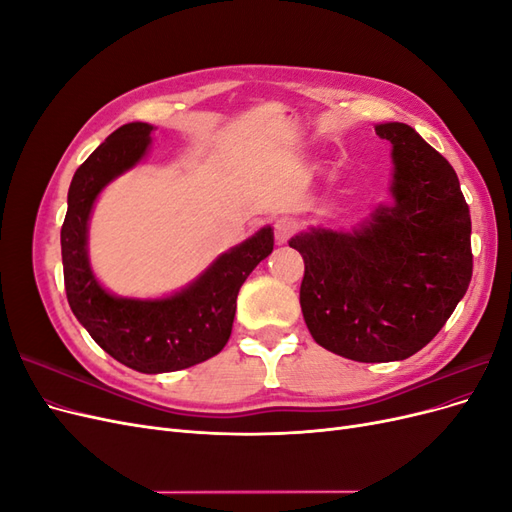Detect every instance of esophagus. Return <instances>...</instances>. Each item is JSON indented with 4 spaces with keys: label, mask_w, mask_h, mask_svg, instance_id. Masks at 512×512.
Here are the masks:
<instances>
[{
    "label": "esophagus",
    "mask_w": 512,
    "mask_h": 512,
    "mask_svg": "<svg viewBox=\"0 0 512 512\" xmlns=\"http://www.w3.org/2000/svg\"><path fill=\"white\" fill-rule=\"evenodd\" d=\"M294 232H297V222L290 220V218H282L275 222V239L277 243H286Z\"/></svg>",
    "instance_id": "1"
}]
</instances>
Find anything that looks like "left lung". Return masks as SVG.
Segmentation results:
<instances>
[{"instance_id": "left-lung-1", "label": "left lung", "mask_w": 512, "mask_h": 512, "mask_svg": "<svg viewBox=\"0 0 512 512\" xmlns=\"http://www.w3.org/2000/svg\"><path fill=\"white\" fill-rule=\"evenodd\" d=\"M393 145V207L354 232L312 228L288 243L305 262L301 309L316 342L359 363L408 359L455 312L472 280V220L453 166L406 123Z\"/></svg>"}]
</instances>
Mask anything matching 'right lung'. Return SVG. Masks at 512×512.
Masks as SVG:
<instances>
[{
	"label": "right lung",
	"mask_w": 512,
	"mask_h": 512,
	"mask_svg": "<svg viewBox=\"0 0 512 512\" xmlns=\"http://www.w3.org/2000/svg\"><path fill=\"white\" fill-rule=\"evenodd\" d=\"M151 130L149 123H126L76 168L61 226V260L72 314L91 339L126 367L164 374L203 363L226 346L239 288L273 252V230L262 228L232 247L175 297L136 301L108 294L89 269V213L104 185L145 156Z\"/></svg>",
	"instance_id": "right-lung-1"
}]
</instances>
